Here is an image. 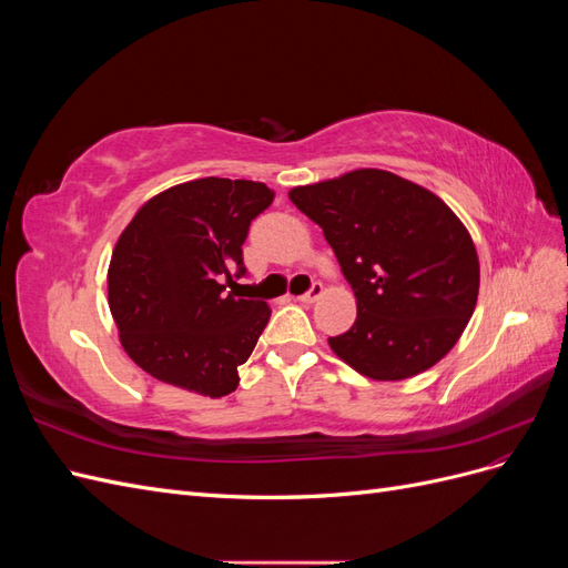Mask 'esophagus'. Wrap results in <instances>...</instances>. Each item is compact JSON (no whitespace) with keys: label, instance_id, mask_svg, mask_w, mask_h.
<instances>
[{"label":"esophagus","instance_id":"1","mask_svg":"<svg viewBox=\"0 0 568 568\" xmlns=\"http://www.w3.org/2000/svg\"><path fill=\"white\" fill-rule=\"evenodd\" d=\"M322 294H324V286H322V282H313V286L307 288L303 296H298V301H303V303H315Z\"/></svg>","mask_w":568,"mask_h":568}]
</instances>
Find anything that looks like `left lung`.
I'll list each match as a JSON object with an SVG mask.
<instances>
[{
	"label": "left lung",
	"mask_w": 568,
	"mask_h": 568,
	"mask_svg": "<svg viewBox=\"0 0 568 568\" xmlns=\"http://www.w3.org/2000/svg\"><path fill=\"white\" fill-rule=\"evenodd\" d=\"M322 227L357 320L332 351L376 382L415 376L448 353L478 296V255L457 215L428 189L386 170H353L288 192Z\"/></svg>",
	"instance_id": "obj_1"
}]
</instances>
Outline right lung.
Returning a JSON list of instances; mask_svg holds the SVG:
<instances>
[{
	"label": "right lung",
	"instance_id": "right-lung-1",
	"mask_svg": "<svg viewBox=\"0 0 568 568\" xmlns=\"http://www.w3.org/2000/svg\"><path fill=\"white\" fill-rule=\"evenodd\" d=\"M274 201L263 182L203 178L146 201L120 234L109 305L125 353L163 384L220 398L239 386L272 311L242 298L244 242ZM230 285L233 291L227 292Z\"/></svg>",
	"mask_w": 568,
	"mask_h": 568
}]
</instances>
